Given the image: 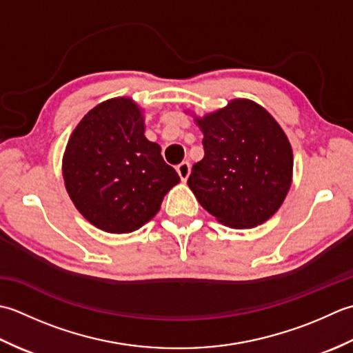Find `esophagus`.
Instances as JSON below:
<instances>
[{
    "label": "esophagus",
    "instance_id": "obj_1",
    "mask_svg": "<svg viewBox=\"0 0 353 353\" xmlns=\"http://www.w3.org/2000/svg\"><path fill=\"white\" fill-rule=\"evenodd\" d=\"M176 172H178L179 178H181L183 181H185V179L189 178V175H190V163L189 161H183L181 164H178Z\"/></svg>",
    "mask_w": 353,
    "mask_h": 353
}]
</instances>
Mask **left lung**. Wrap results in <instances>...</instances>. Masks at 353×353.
Instances as JSON below:
<instances>
[{
    "mask_svg": "<svg viewBox=\"0 0 353 353\" xmlns=\"http://www.w3.org/2000/svg\"><path fill=\"white\" fill-rule=\"evenodd\" d=\"M204 134V158L187 184L222 224L251 228L282 205L292 179V149L271 114L247 99L195 117Z\"/></svg>",
    "mask_w": 353,
    "mask_h": 353,
    "instance_id": "obj_1",
    "label": "left lung"
}]
</instances>
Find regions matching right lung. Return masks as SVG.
Here are the masks:
<instances>
[{
	"instance_id": "right-lung-1",
	"label": "right lung",
	"mask_w": 353,
	"mask_h": 353,
	"mask_svg": "<svg viewBox=\"0 0 353 353\" xmlns=\"http://www.w3.org/2000/svg\"><path fill=\"white\" fill-rule=\"evenodd\" d=\"M160 152L145 137V119L131 99L97 105L76 126L63 154L62 175L71 201L103 232L139 230L179 183Z\"/></svg>"
}]
</instances>
